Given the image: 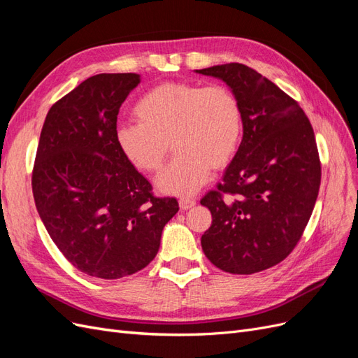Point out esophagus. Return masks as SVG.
<instances>
[{
  "instance_id": "obj_1",
  "label": "esophagus",
  "mask_w": 358,
  "mask_h": 358,
  "mask_svg": "<svg viewBox=\"0 0 358 358\" xmlns=\"http://www.w3.org/2000/svg\"><path fill=\"white\" fill-rule=\"evenodd\" d=\"M196 204H197L196 200H192V199H180L179 200L180 210H188V209L194 208V206H196Z\"/></svg>"
}]
</instances>
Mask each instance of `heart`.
<instances>
[{
    "instance_id": "1",
    "label": "heart",
    "mask_w": 358,
    "mask_h": 358,
    "mask_svg": "<svg viewBox=\"0 0 358 358\" xmlns=\"http://www.w3.org/2000/svg\"><path fill=\"white\" fill-rule=\"evenodd\" d=\"M138 122L116 127L119 152L136 170L152 175L170 152L178 154L159 173L162 196L191 197L208 183L210 171L225 169L243 140V110L225 86L164 82L149 90L134 107Z\"/></svg>"
}]
</instances>
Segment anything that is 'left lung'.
Instances as JSON below:
<instances>
[{
	"label": "left lung",
	"instance_id": "8db88e82",
	"mask_svg": "<svg viewBox=\"0 0 358 358\" xmlns=\"http://www.w3.org/2000/svg\"><path fill=\"white\" fill-rule=\"evenodd\" d=\"M196 73L222 80L243 110L239 152L218 191L200 201L212 213L203 252L224 272H262L288 257L312 215L321 182L315 136L301 107L243 64Z\"/></svg>",
	"mask_w": 358,
	"mask_h": 358
}]
</instances>
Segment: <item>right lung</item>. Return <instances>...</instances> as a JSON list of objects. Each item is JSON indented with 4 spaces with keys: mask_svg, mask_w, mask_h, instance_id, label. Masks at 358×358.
<instances>
[{
    "mask_svg": "<svg viewBox=\"0 0 358 358\" xmlns=\"http://www.w3.org/2000/svg\"><path fill=\"white\" fill-rule=\"evenodd\" d=\"M142 78L101 73L50 107L41 128L32 194L50 239L80 272L119 279L155 258L176 199L152 196L149 180L119 152V107Z\"/></svg>",
    "mask_w": 358,
    "mask_h": 358,
    "instance_id": "right-lung-1",
    "label": "right lung"
}]
</instances>
